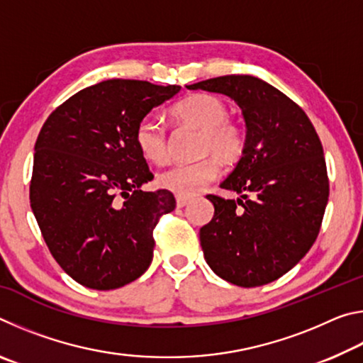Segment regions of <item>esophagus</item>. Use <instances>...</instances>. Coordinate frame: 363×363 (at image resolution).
<instances>
[{
	"mask_svg": "<svg viewBox=\"0 0 363 363\" xmlns=\"http://www.w3.org/2000/svg\"><path fill=\"white\" fill-rule=\"evenodd\" d=\"M189 201H190V196H176V205L179 208L189 205Z\"/></svg>",
	"mask_w": 363,
	"mask_h": 363,
	"instance_id": "1",
	"label": "esophagus"
}]
</instances>
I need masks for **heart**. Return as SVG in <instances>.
<instances>
[{
	"instance_id": "obj_1",
	"label": "heart",
	"mask_w": 363,
	"mask_h": 363,
	"mask_svg": "<svg viewBox=\"0 0 363 363\" xmlns=\"http://www.w3.org/2000/svg\"><path fill=\"white\" fill-rule=\"evenodd\" d=\"M171 116L201 131L200 153L206 155L192 163H174L158 174V186L177 196H192L203 190L220 173V160L233 163L247 149L243 128L229 118V107L211 94H192L171 108ZM134 140L143 157L162 163L168 155L167 131L157 118L145 116L134 131Z\"/></svg>"
}]
</instances>
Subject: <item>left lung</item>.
Wrapping results in <instances>:
<instances>
[{
    "label": "left lung",
    "instance_id": "obj_1",
    "mask_svg": "<svg viewBox=\"0 0 363 363\" xmlns=\"http://www.w3.org/2000/svg\"><path fill=\"white\" fill-rule=\"evenodd\" d=\"M187 88L229 96L247 123V149L220 184L242 199L206 196L214 216L200 229L205 259L233 285L270 284L303 259L320 232L330 195L320 139L296 102L256 77L225 75Z\"/></svg>",
    "mask_w": 363,
    "mask_h": 363
}]
</instances>
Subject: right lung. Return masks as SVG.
<instances>
[{
	"label": "right lung",
	"mask_w": 363,
	"mask_h": 363,
	"mask_svg": "<svg viewBox=\"0 0 363 363\" xmlns=\"http://www.w3.org/2000/svg\"><path fill=\"white\" fill-rule=\"evenodd\" d=\"M179 91L107 79L69 97L43 125L30 205L52 257L79 285L115 290L149 269L153 229L176 200L164 189L140 190L153 174L134 131Z\"/></svg>",
	"instance_id": "right-lung-1"
}]
</instances>
